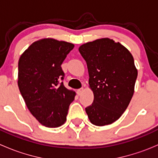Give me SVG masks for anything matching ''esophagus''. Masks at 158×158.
I'll return each instance as SVG.
<instances>
[{"instance_id": "esophagus-1", "label": "esophagus", "mask_w": 158, "mask_h": 158, "mask_svg": "<svg viewBox=\"0 0 158 158\" xmlns=\"http://www.w3.org/2000/svg\"><path fill=\"white\" fill-rule=\"evenodd\" d=\"M84 90H85V89H84V88L79 89H78V90H77V94H78V95H82V93L84 92Z\"/></svg>"}]
</instances>
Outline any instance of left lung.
<instances>
[{"instance_id": "1", "label": "left lung", "mask_w": 158, "mask_h": 158, "mask_svg": "<svg viewBox=\"0 0 158 158\" xmlns=\"http://www.w3.org/2000/svg\"><path fill=\"white\" fill-rule=\"evenodd\" d=\"M87 64L89 88L94 101L85 108L91 123L97 126L117 121L128 108L135 92L138 70L126 47L109 38L81 45Z\"/></svg>"}]
</instances>
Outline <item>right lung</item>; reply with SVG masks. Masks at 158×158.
I'll return each instance as SVG.
<instances>
[{
	"label": "right lung",
	"instance_id": "right-lung-1",
	"mask_svg": "<svg viewBox=\"0 0 158 158\" xmlns=\"http://www.w3.org/2000/svg\"><path fill=\"white\" fill-rule=\"evenodd\" d=\"M74 44L52 38L35 41L18 62V87L26 106L36 120L48 128L66 122L76 92L63 82L61 65Z\"/></svg>",
	"mask_w": 158,
	"mask_h": 158
}]
</instances>
